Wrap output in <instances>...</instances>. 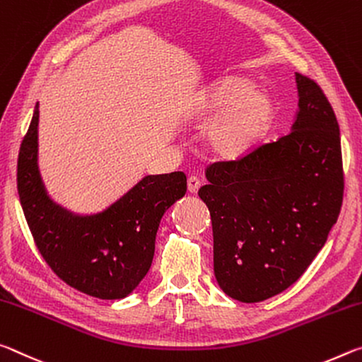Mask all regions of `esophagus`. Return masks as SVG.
<instances>
[{"instance_id":"esophagus-1","label":"esophagus","mask_w":362,"mask_h":362,"mask_svg":"<svg viewBox=\"0 0 362 362\" xmlns=\"http://www.w3.org/2000/svg\"><path fill=\"white\" fill-rule=\"evenodd\" d=\"M187 189L191 194H197L200 189V180L197 176H189L187 177Z\"/></svg>"}]
</instances>
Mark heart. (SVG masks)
<instances>
[{"instance_id":"1","label":"heart","mask_w":362,"mask_h":362,"mask_svg":"<svg viewBox=\"0 0 362 362\" xmlns=\"http://www.w3.org/2000/svg\"><path fill=\"white\" fill-rule=\"evenodd\" d=\"M250 88L248 80L224 78L206 93L202 110L205 117H215L206 132V147L216 157H242L268 127L271 99Z\"/></svg>"}]
</instances>
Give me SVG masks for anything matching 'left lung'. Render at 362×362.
Wrapping results in <instances>:
<instances>
[{"instance_id":"1","label":"left lung","mask_w":362,"mask_h":362,"mask_svg":"<svg viewBox=\"0 0 362 362\" xmlns=\"http://www.w3.org/2000/svg\"><path fill=\"white\" fill-rule=\"evenodd\" d=\"M300 112L288 134L235 160L210 163L199 197L209 206L215 276L230 298L257 303L308 269L340 215V128L315 80L297 74Z\"/></svg>"}]
</instances>
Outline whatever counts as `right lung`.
<instances>
[{"instance_id": "obj_1", "label": "right lung", "mask_w": 362, "mask_h": 362, "mask_svg": "<svg viewBox=\"0 0 362 362\" xmlns=\"http://www.w3.org/2000/svg\"><path fill=\"white\" fill-rule=\"evenodd\" d=\"M38 103L17 158V191L35 245L67 286L100 300L132 293L147 274L163 213L186 194V175L146 176L94 216H74L46 197L37 167Z\"/></svg>"}]
</instances>
